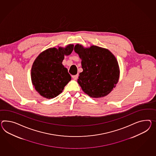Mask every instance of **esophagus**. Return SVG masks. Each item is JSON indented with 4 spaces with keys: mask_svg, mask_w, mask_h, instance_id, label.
Listing matches in <instances>:
<instances>
[{
    "mask_svg": "<svg viewBox=\"0 0 156 156\" xmlns=\"http://www.w3.org/2000/svg\"><path fill=\"white\" fill-rule=\"evenodd\" d=\"M78 77V75L76 74V75H74V76H72V78L74 80H76Z\"/></svg>",
    "mask_w": 156,
    "mask_h": 156,
    "instance_id": "1",
    "label": "esophagus"
}]
</instances>
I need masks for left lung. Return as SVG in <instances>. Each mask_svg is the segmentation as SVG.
I'll list each match as a JSON object with an SVG mask.
<instances>
[{"label": "left lung", "instance_id": "8db88e82", "mask_svg": "<svg viewBox=\"0 0 156 156\" xmlns=\"http://www.w3.org/2000/svg\"><path fill=\"white\" fill-rule=\"evenodd\" d=\"M74 50L81 59L83 72L77 82L83 91L93 98L108 95L118 82V61L110 51L99 46L84 47L76 44Z\"/></svg>", "mask_w": 156, "mask_h": 156}]
</instances>
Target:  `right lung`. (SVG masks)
Returning <instances> with one entry per match:
<instances>
[{
  "mask_svg": "<svg viewBox=\"0 0 156 156\" xmlns=\"http://www.w3.org/2000/svg\"><path fill=\"white\" fill-rule=\"evenodd\" d=\"M74 45L50 48L35 58L31 69V80L38 94L51 99L60 94L72 79L68 69L62 62L65 56L72 52Z\"/></svg>",
  "mask_w": 156,
  "mask_h": 156,
  "instance_id": "obj_1",
  "label": "right lung"
}]
</instances>
